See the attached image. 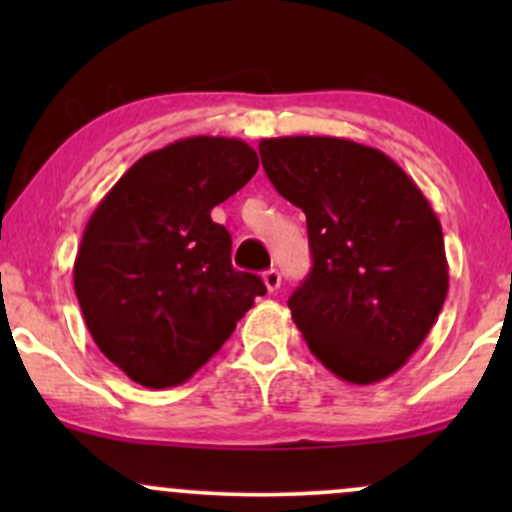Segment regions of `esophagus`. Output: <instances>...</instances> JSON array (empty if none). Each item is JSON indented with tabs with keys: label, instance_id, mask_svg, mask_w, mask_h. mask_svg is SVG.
Returning <instances> with one entry per match:
<instances>
[{
	"label": "esophagus",
	"instance_id": "1",
	"mask_svg": "<svg viewBox=\"0 0 512 512\" xmlns=\"http://www.w3.org/2000/svg\"><path fill=\"white\" fill-rule=\"evenodd\" d=\"M262 281H264V286H267V291L274 293V291H279V286H281V274L276 272V269H267V272L262 274Z\"/></svg>",
	"mask_w": 512,
	"mask_h": 512
}]
</instances>
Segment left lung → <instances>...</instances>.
Instances as JSON below:
<instances>
[{
	"mask_svg": "<svg viewBox=\"0 0 512 512\" xmlns=\"http://www.w3.org/2000/svg\"><path fill=\"white\" fill-rule=\"evenodd\" d=\"M260 156L308 223L313 269L289 298L305 344L346 383L390 378L448 296L436 211L390 156L351 139H262Z\"/></svg>",
	"mask_w": 512,
	"mask_h": 512,
	"instance_id": "left-lung-1",
	"label": "left lung"
}]
</instances>
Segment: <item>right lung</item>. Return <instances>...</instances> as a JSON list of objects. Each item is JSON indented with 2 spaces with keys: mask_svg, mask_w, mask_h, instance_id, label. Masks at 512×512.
<instances>
[{
  "mask_svg": "<svg viewBox=\"0 0 512 512\" xmlns=\"http://www.w3.org/2000/svg\"><path fill=\"white\" fill-rule=\"evenodd\" d=\"M243 139L187 137L139 158L86 223L74 291L93 342L134 383L190 380L264 296L211 209L257 173Z\"/></svg>",
  "mask_w": 512,
  "mask_h": 512,
  "instance_id": "right-lung-1",
  "label": "right lung"
}]
</instances>
